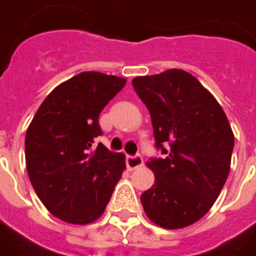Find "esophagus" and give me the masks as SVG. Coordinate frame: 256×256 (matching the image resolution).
<instances>
[{"label": "esophagus", "instance_id": "esophagus-1", "mask_svg": "<svg viewBox=\"0 0 256 256\" xmlns=\"http://www.w3.org/2000/svg\"><path fill=\"white\" fill-rule=\"evenodd\" d=\"M144 164V160H142V156L141 155H128L126 156V166H128V170H134V169H137V168H140Z\"/></svg>", "mask_w": 256, "mask_h": 256}]
</instances>
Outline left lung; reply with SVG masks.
<instances>
[{
    "label": "left lung",
    "instance_id": "obj_1",
    "mask_svg": "<svg viewBox=\"0 0 256 256\" xmlns=\"http://www.w3.org/2000/svg\"><path fill=\"white\" fill-rule=\"evenodd\" d=\"M150 110L162 158L146 166L155 183L141 194L146 216L160 228H182L215 204L230 172L234 134L215 97L192 74L169 69L133 78Z\"/></svg>",
    "mask_w": 256,
    "mask_h": 256
}]
</instances>
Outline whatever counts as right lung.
<instances>
[{
	"mask_svg": "<svg viewBox=\"0 0 256 256\" xmlns=\"http://www.w3.org/2000/svg\"><path fill=\"white\" fill-rule=\"evenodd\" d=\"M126 78L78 73L55 87L26 132V168L44 206L72 224L97 220L126 168L123 154L94 138L102 134L100 114Z\"/></svg>",
	"mask_w": 256,
	"mask_h": 256,
	"instance_id": "add662e5",
	"label": "right lung"
}]
</instances>
